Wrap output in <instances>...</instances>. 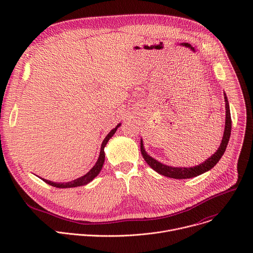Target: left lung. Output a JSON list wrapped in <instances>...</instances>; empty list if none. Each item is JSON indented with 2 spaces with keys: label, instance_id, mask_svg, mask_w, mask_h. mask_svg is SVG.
<instances>
[{
  "label": "left lung",
  "instance_id": "1",
  "mask_svg": "<svg viewBox=\"0 0 253 253\" xmlns=\"http://www.w3.org/2000/svg\"><path fill=\"white\" fill-rule=\"evenodd\" d=\"M224 100H225V109H226V117H225V128H224V134L223 138L221 141L220 146L218 150L216 151L210 158L206 159L203 163L194 166V167H172L168 166L165 164L160 163L156 159L152 158L150 155L147 154V152L144 149L143 146V142L141 139L140 142V148H141V154L144 158V160L146 161V163L154 169L156 172H158L161 175H164L166 177L174 178V179H187V178H192L195 176H198L210 169H212L217 162L220 160L222 155L225 152V149L227 147V144L230 138L231 134V116H230V110H229V103L226 97V94L224 93Z\"/></svg>",
  "mask_w": 253,
  "mask_h": 253
}]
</instances>
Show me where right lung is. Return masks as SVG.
<instances>
[{
    "label": "right lung",
    "mask_w": 253,
    "mask_h": 253,
    "mask_svg": "<svg viewBox=\"0 0 253 253\" xmlns=\"http://www.w3.org/2000/svg\"><path fill=\"white\" fill-rule=\"evenodd\" d=\"M121 124H118L114 129H112L109 134H108L105 139L103 140L102 142V145H101V150H100V155H99V158L96 162V164L93 166L92 169H90V171L88 173H86L84 176H81L75 180H73V181H69V182H66V183H57V182H53V181H50V180H46V179H43L42 180L44 182L48 183L49 185L51 186H54V187H57V188H71V187H78V186H84L86 184H88L89 182H91L92 180L100 173L102 167H103V164H104V161H105V153H104V148L106 146L107 142L109 141V139L115 134L116 130L119 128Z\"/></svg>",
    "instance_id": "obj_1"
}]
</instances>
